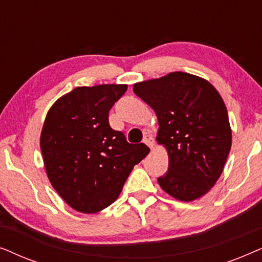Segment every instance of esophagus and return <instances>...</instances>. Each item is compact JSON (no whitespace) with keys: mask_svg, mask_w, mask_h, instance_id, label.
<instances>
[{"mask_svg":"<svg viewBox=\"0 0 262 262\" xmlns=\"http://www.w3.org/2000/svg\"><path fill=\"white\" fill-rule=\"evenodd\" d=\"M143 143H145L150 149H154V146H155V141H154L151 135H145L144 138H143Z\"/></svg>","mask_w":262,"mask_h":262,"instance_id":"obj_1","label":"esophagus"}]
</instances>
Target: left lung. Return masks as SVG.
I'll return each instance as SVG.
<instances>
[{
    "label": "left lung",
    "instance_id": "8db88e82",
    "mask_svg": "<svg viewBox=\"0 0 262 262\" xmlns=\"http://www.w3.org/2000/svg\"><path fill=\"white\" fill-rule=\"evenodd\" d=\"M135 94L155 111L157 142L169 164L157 179L161 188L182 202L206 194L223 171L231 128L223 99L211 83L187 73L138 82Z\"/></svg>",
    "mask_w": 262,
    "mask_h": 262
}]
</instances>
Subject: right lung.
Instances as JSON below:
<instances>
[{
  "label": "right lung",
  "mask_w": 262,
  "mask_h": 262,
  "mask_svg": "<svg viewBox=\"0 0 262 262\" xmlns=\"http://www.w3.org/2000/svg\"><path fill=\"white\" fill-rule=\"evenodd\" d=\"M126 84L77 87L50 108L40 136L46 173L68 205L95 213L119 196L135 164L148 155L113 130L108 113Z\"/></svg>",
  "instance_id": "1"
}]
</instances>
